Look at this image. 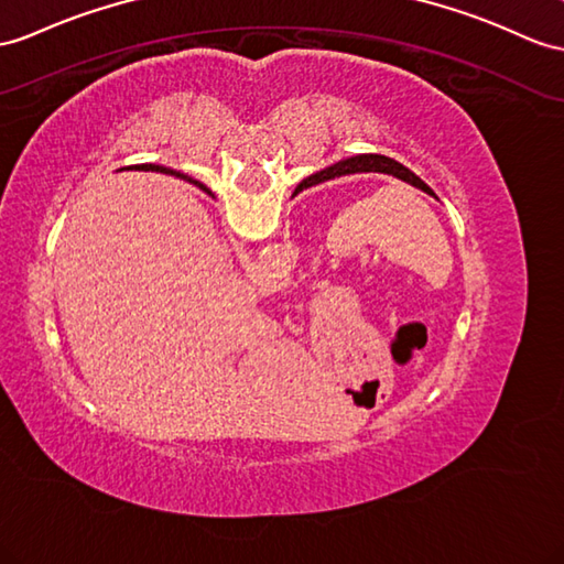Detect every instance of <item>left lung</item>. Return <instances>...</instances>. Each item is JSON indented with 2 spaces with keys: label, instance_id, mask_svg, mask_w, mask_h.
Returning <instances> with one entry per match:
<instances>
[{
  "label": "left lung",
  "instance_id": "1",
  "mask_svg": "<svg viewBox=\"0 0 564 564\" xmlns=\"http://www.w3.org/2000/svg\"><path fill=\"white\" fill-rule=\"evenodd\" d=\"M364 172L390 174V176H394V178H402V182H406V184H411V186H416V188L425 191V194H431V186H429V184H423L421 178H419L414 172L404 167V164H400V162L392 160V158H386V155L366 153V155H354V158H347V160H341V162H337V164H329V167H325V170H321V172L311 174L308 178H304V182H301V184L296 186L294 196L299 194V191H304V188L315 186V184L329 182V178H335V176L364 174Z\"/></svg>",
  "mask_w": 564,
  "mask_h": 564
}]
</instances>
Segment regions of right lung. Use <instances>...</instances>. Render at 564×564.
Listing matches in <instances>:
<instances>
[{"mask_svg": "<svg viewBox=\"0 0 564 564\" xmlns=\"http://www.w3.org/2000/svg\"><path fill=\"white\" fill-rule=\"evenodd\" d=\"M148 167H153V170H160V167H155V164H148ZM198 184V182H196Z\"/></svg>", "mask_w": 564, "mask_h": 564, "instance_id": "right-lung-1", "label": "right lung"}]
</instances>
